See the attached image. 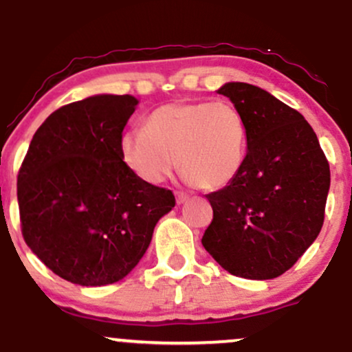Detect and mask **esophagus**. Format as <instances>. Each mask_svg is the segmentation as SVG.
Masks as SVG:
<instances>
[{"label": "esophagus", "mask_w": 352, "mask_h": 352, "mask_svg": "<svg viewBox=\"0 0 352 352\" xmlns=\"http://www.w3.org/2000/svg\"><path fill=\"white\" fill-rule=\"evenodd\" d=\"M175 197H177V204H179V205L185 204V201L188 200V195H185V193H182V192H177Z\"/></svg>", "instance_id": "34e87169"}]
</instances>
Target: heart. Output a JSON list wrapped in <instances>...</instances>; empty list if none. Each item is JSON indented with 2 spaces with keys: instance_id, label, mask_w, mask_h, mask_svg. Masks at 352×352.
<instances>
[{
  "instance_id": "obj_1",
  "label": "heart",
  "mask_w": 352,
  "mask_h": 352,
  "mask_svg": "<svg viewBox=\"0 0 352 352\" xmlns=\"http://www.w3.org/2000/svg\"><path fill=\"white\" fill-rule=\"evenodd\" d=\"M119 148L125 167L144 184H162L179 162L190 185L220 190L243 168L248 129L225 100L170 102L148 114L145 129L125 132Z\"/></svg>"
}]
</instances>
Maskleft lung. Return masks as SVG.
I'll return each instance as SVG.
<instances>
[{
    "instance_id": "8db88e82",
    "label": "left lung",
    "mask_w": 352,
    "mask_h": 352,
    "mask_svg": "<svg viewBox=\"0 0 352 352\" xmlns=\"http://www.w3.org/2000/svg\"><path fill=\"white\" fill-rule=\"evenodd\" d=\"M217 92L243 116L248 152L240 175L207 195L213 220L201 245L228 273L272 280L321 232L329 164L305 117L265 89L227 82Z\"/></svg>"
}]
</instances>
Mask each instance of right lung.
Segmentation results:
<instances>
[{
    "instance_id": "right-lung-1",
    "label": "right lung",
    "mask_w": 352,
    "mask_h": 352,
    "mask_svg": "<svg viewBox=\"0 0 352 352\" xmlns=\"http://www.w3.org/2000/svg\"><path fill=\"white\" fill-rule=\"evenodd\" d=\"M134 96L98 94L67 104L36 131L18 173L26 245L52 273L80 286L122 280L175 207L170 190L125 167L120 137Z\"/></svg>"
}]
</instances>
